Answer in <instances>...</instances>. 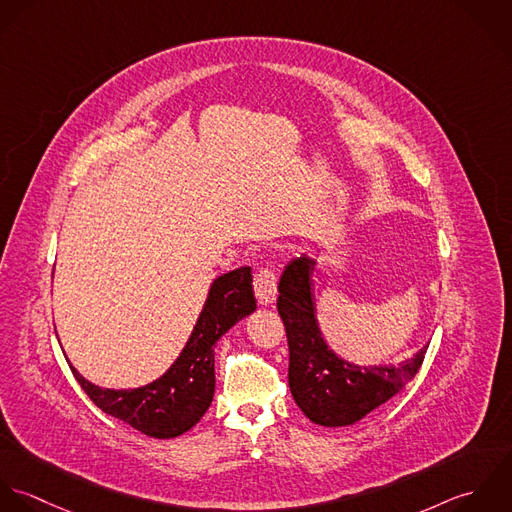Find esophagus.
<instances>
[{"instance_id":"obj_1","label":"esophagus","mask_w":512,"mask_h":512,"mask_svg":"<svg viewBox=\"0 0 512 512\" xmlns=\"http://www.w3.org/2000/svg\"><path fill=\"white\" fill-rule=\"evenodd\" d=\"M259 305H273L277 299V273L273 267H261L253 281Z\"/></svg>"}]
</instances>
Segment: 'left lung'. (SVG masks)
Segmentation results:
<instances>
[{"mask_svg":"<svg viewBox=\"0 0 512 512\" xmlns=\"http://www.w3.org/2000/svg\"><path fill=\"white\" fill-rule=\"evenodd\" d=\"M312 267L314 261L307 255L297 257L279 281L277 308L289 340V388L310 421L324 427L352 425L413 380L427 346L398 366L366 368L338 358L316 324Z\"/></svg>","mask_w":512,"mask_h":512,"instance_id":"1","label":"left lung"}]
</instances>
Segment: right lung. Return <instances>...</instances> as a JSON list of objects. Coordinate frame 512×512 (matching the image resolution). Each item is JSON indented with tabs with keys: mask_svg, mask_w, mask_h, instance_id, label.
<instances>
[{
	"mask_svg": "<svg viewBox=\"0 0 512 512\" xmlns=\"http://www.w3.org/2000/svg\"><path fill=\"white\" fill-rule=\"evenodd\" d=\"M255 308L251 267H241L213 281L186 348L156 382L136 390H104L69 366L85 394L104 413L156 439L178 437L204 417L213 400L215 342Z\"/></svg>",
	"mask_w": 512,
	"mask_h": 512,
	"instance_id": "add662e5",
	"label": "right lung"
}]
</instances>
